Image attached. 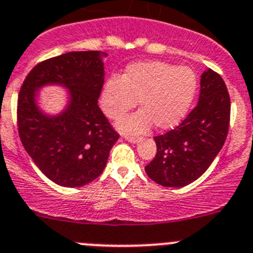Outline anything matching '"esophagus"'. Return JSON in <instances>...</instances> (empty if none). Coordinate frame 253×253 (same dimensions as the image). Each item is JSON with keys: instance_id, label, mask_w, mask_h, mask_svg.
<instances>
[{"instance_id": "1", "label": "esophagus", "mask_w": 253, "mask_h": 253, "mask_svg": "<svg viewBox=\"0 0 253 253\" xmlns=\"http://www.w3.org/2000/svg\"><path fill=\"white\" fill-rule=\"evenodd\" d=\"M125 140L128 141L131 143H138L140 142V138L138 137H129V136H125Z\"/></svg>"}]
</instances>
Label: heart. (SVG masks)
<instances>
[{
  "instance_id": "1",
  "label": "heart",
  "mask_w": 253,
  "mask_h": 253,
  "mask_svg": "<svg viewBox=\"0 0 253 253\" xmlns=\"http://www.w3.org/2000/svg\"><path fill=\"white\" fill-rule=\"evenodd\" d=\"M196 75L188 67L161 61L127 66L120 79L111 77L101 91L100 106L108 119H119L139 100L141 110L116 122L126 134H142L155 124L167 131L180 124L195 98Z\"/></svg>"
}]
</instances>
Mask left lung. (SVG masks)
<instances>
[{"label":"left lung","instance_id":"1","mask_svg":"<svg viewBox=\"0 0 253 253\" xmlns=\"http://www.w3.org/2000/svg\"><path fill=\"white\" fill-rule=\"evenodd\" d=\"M198 103L174 129L156 136L157 153L145 167L165 187H183L206 172L222 148L230 126L231 102L222 77L207 68L201 75Z\"/></svg>","mask_w":253,"mask_h":253}]
</instances>
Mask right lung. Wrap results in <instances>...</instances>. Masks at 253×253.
Masks as SVG:
<instances>
[{"instance_id":"obj_1","label":"right lung","mask_w":253,"mask_h":253,"mask_svg":"<svg viewBox=\"0 0 253 253\" xmlns=\"http://www.w3.org/2000/svg\"><path fill=\"white\" fill-rule=\"evenodd\" d=\"M106 57V52L77 51L49 58L35 66L20 91L21 142L40 171L62 187H81L96 180L119 140L97 105ZM47 86L66 92L57 113L41 107V91Z\"/></svg>"}]
</instances>
